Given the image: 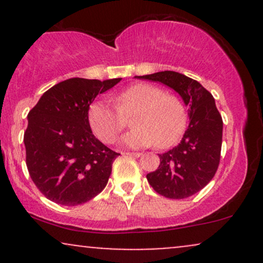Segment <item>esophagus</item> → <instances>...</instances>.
I'll use <instances>...</instances> for the list:
<instances>
[{"mask_svg": "<svg viewBox=\"0 0 263 263\" xmlns=\"http://www.w3.org/2000/svg\"><path fill=\"white\" fill-rule=\"evenodd\" d=\"M122 155L131 156V157H140L141 153L140 152H122Z\"/></svg>", "mask_w": 263, "mask_h": 263, "instance_id": "34e87169", "label": "esophagus"}]
</instances>
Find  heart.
I'll use <instances>...</instances> for the list:
<instances>
[{"mask_svg":"<svg viewBox=\"0 0 263 263\" xmlns=\"http://www.w3.org/2000/svg\"><path fill=\"white\" fill-rule=\"evenodd\" d=\"M114 104L115 107L107 102H93L87 114L92 132L105 143L115 142L125 128V117L132 114L135 128L122 138V143L128 147L155 143L158 148L170 147L185 125V111L179 99L151 84L131 85L115 96Z\"/></svg>","mask_w":263,"mask_h":263,"instance_id":"1","label":"heart"}]
</instances>
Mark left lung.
I'll return each mask as SVG.
<instances>
[{
  "mask_svg": "<svg viewBox=\"0 0 263 263\" xmlns=\"http://www.w3.org/2000/svg\"><path fill=\"white\" fill-rule=\"evenodd\" d=\"M159 81L182 96L189 107V126L176 147L159 155V165L147 174L158 194L184 199L200 192L218 171L222 143V119L213 95L197 80L176 71L136 77Z\"/></svg>",
  "mask_w": 263,
  "mask_h": 263,
  "instance_id": "8db88e82",
  "label": "left lung"
}]
</instances>
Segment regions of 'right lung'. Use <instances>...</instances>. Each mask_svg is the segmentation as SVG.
Wrapping results in <instances>:
<instances>
[{"mask_svg":"<svg viewBox=\"0 0 263 263\" xmlns=\"http://www.w3.org/2000/svg\"><path fill=\"white\" fill-rule=\"evenodd\" d=\"M71 78L50 87L28 114L26 164L39 192L66 206L101 193L120 153L92 135L89 108L99 93L120 83Z\"/></svg>","mask_w":263,"mask_h":263,"instance_id":"add662e5","label":"right lung"}]
</instances>
